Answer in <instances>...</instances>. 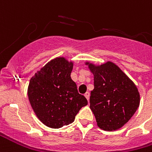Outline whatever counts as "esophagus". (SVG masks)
Wrapping results in <instances>:
<instances>
[{
	"instance_id": "obj_1",
	"label": "esophagus",
	"mask_w": 152,
	"mask_h": 152,
	"mask_svg": "<svg viewBox=\"0 0 152 152\" xmlns=\"http://www.w3.org/2000/svg\"><path fill=\"white\" fill-rule=\"evenodd\" d=\"M84 96L86 97V99H88V101H89V96H90V94H89L88 91H87L86 93L84 94Z\"/></svg>"
}]
</instances>
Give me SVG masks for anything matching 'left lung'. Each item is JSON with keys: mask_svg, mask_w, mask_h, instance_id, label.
Listing matches in <instances>:
<instances>
[{"mask_svg": "<svg viewBox=\"0 0 152 152\" xmlns=\"http://www.w3.org/2000/svg\"><path fill=\"white\" fill-rule=\"evenodd\" d=\"M94 76L90 108L97 125L104 131L122 127L132 117L140 105L135 84L116 64L107 61L101 65L86 62Z\"/></svg>", "mask_w": 152, "mask_h": 152, "instance_id": "1", "label": "left lung"}]
</instances>
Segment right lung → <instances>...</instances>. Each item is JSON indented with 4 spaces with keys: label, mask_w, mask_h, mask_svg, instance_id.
<instances>
[{
    "label": "right lung",
    "mask_w": 152,
    "mask_h": 152,
    "mask_svg": "<svg viewBox=\"0 0 152 152\" xmlns=\"http://www.w3.org/2000/svg\"><path fill=\"white\" fill-rule=\"evenodd\" d=\"M73 63L56 57L46 64L30 80L28 96L35 114L47 127L60 128L72 124L88 104L71 78Z\"/></svg>",
    "instance_id": "right-lung-1"
}]
</instances>
